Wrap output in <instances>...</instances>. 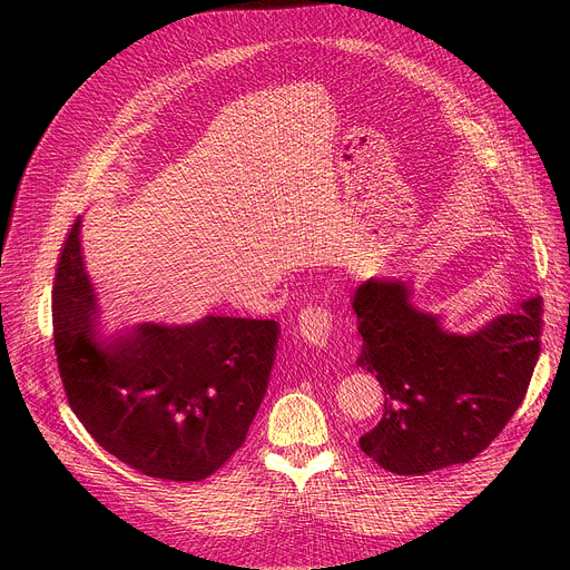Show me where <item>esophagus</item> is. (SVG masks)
Returning <instances> with one entry per match:
<instances>
[{
  "label": "esophagus",
  "instance_id": "esophagus-1",
  "mask_svg": "<svg viewBox=\"0 0 570 570\" xmlns=\"http://www.w3.org/2000/svg\"><path fill=\"white\" fill-rule=\"evenodd\" d=\"M297 334L313 347H324L334 336V315L320 304H306L297 315Z\"/></svg>",
  "mask_w": 570,
  "mask_h": 570
}]
</instances>
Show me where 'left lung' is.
Listing matches in <instances>:
<instances>
[{"label": "left lung", "instance_id": "obj_1", "mask_svg": "<svg viewBox=\"0 0 570 570\" xmlns=\"http://www.w3.org/2000/svg\"><path fill=\"white\" fill-rule=\"evenodd\" d=\"M363 336L356 363L376 374L381 422L358 444L396 475L469 462L525 399L541 350V297L521 302L471 336L446 334L411 304L403 282L367 279L352 299Z\"/></svg>", "mask_w": 570, "mask_h": 570}]
</instances>
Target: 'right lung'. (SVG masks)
Returning a JSON list of instances; mask_svg holds the SVG:
<instances>
[{
	"instance_id": "add662e5",
	"label": "right lung",
	"mask_w": 570,
	"mask_h": 570,
	"mask_svg": "<svg viewBox=\"0 0 570 570\" xmlns=\"http://www.w3.org/2000/svg\"><path fill=\"white\" fill-rule=\"evenodd\" d=\"M97 299L71 225L53 279V345L73 415L144 475L196 482L246 442L268 387L279 324L209 315L95 338Z\"/></svg>"
}]
</instances>
